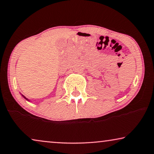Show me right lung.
I'll return each mask as SVG.
<instances>
[{"label":"right lung","mask_w":154,"mask_h":154,"mask_svg":"<svg viewBox=\"0 0 154 154\" xmlns=\"http://www.w3.org/2000/svg\"><path fill=\"white\" fill-rule=\"evenodd\" d=\"M22 97H24V98L25 99V100H26L27 101H30V100H28V99H27V98H26V97H24V95H23V94H22Z\"/></svg>","instance_id":"right-lung-1"}]
</instances>
